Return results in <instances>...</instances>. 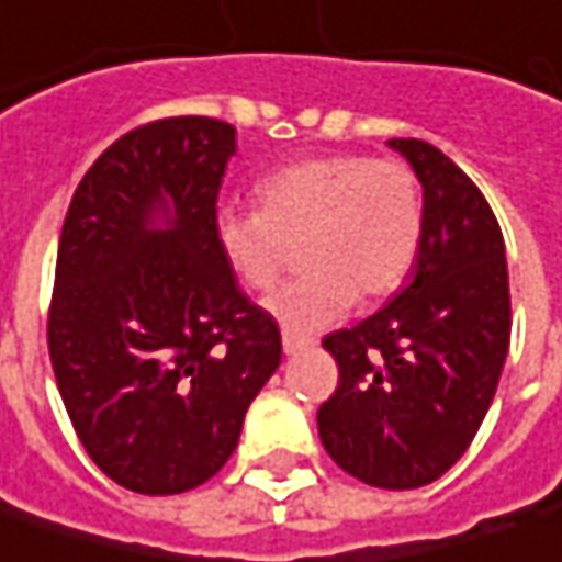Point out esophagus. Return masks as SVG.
<instances>
[{
	"label": "esophagus",
	"mask_w": 562,
	"mask_h": 562,
	"mask_svg": "<svg viewBox=\"0 0 562 562\" xmlns=\"http://www.w3.org/2000/svg\"><path fill=\"white\" fill-rule=\"evenodd\" d=\"M312 337H302V334H292V330H282V352L285 356H299L305 349H312Z\"/></svg>",
	"instance_id": "obj_1"
}]
</instances>
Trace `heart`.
<instances>
[{"mask_svg":"<svg viewBox=\"0 0 562 562\" xmlns=\"http://www.w3.org/2000/svg\"><path fill=\"white\" fill-rule=\"evenodd\" d=\"M257 206L215 215V245L254 292L273 289L302 245L308 273L267 299V312L302 334L337 321L356 295L379 302L397 292L423 241V193L401 158L295 161L257 183Z\"/></svg>","mask_w":562,"mask_h":562,"instance_id":"1","label":"heart"}]
</instances>
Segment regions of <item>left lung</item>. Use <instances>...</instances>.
<instances>
[{
  "label": "left lung",
  "instance_id": "1",
  "mask_svg": "<svg viewBox=\"0 0 562 562\" xmlns=\"http://www.w3.org/2000/svg\"><path fill=\"white\" fill-rule=\"evenodd\" d=\"M387 146L423 183V241L391 305L324 337L340 381L317 432L356 480L416 490L468 451L493 404L509 352V267L477 183L423 139Z\"/></svg>",
  "mask_w": 562,
  "mask_h": 562
}]
</instances>
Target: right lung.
Instances as JSON below:
<instances>
[{
	"label": "right lung",
	"instance_id": "right-lung-1",
	"mask_svg": "<svg viewBox=\"0 0 562 562\" xmlns=\"http://www.w3.org/2000/svg\"><path fill=\"white\" fill-rule=\"evenodd\" d=\"M235 151L232 123L151 120L101 151L63 222L53 375L88 458L133 493L175 496L215 477L282 359L277 321L215 245Z\"/></svg>",
	"mask_w": 562,
	"mask_h": 562
}]
</instances>
